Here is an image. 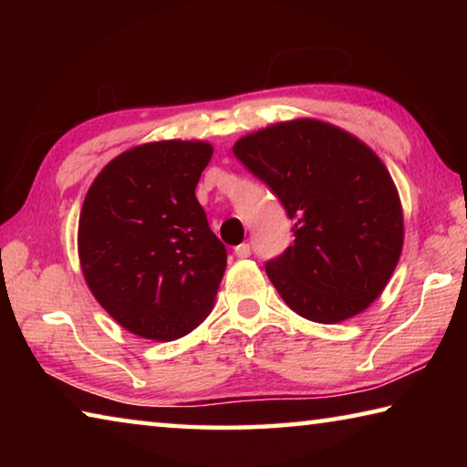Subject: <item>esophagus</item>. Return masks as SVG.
<instances>
[{"instance_id":"esophagus-1","label":"esophagus","mask_w":467,"mask_h":467,"mask_svg":"<svg viewBox=\"0 0 467 467\" xmlns=\"http://www.w3.org/2000/svg\"><path fill=\"white\" fill-rule=\"evenodd\" d=\"M234 255L236 257H249L251 255V244L243 243V244H239V247H234Z\"/></svg>"}]
</instances>
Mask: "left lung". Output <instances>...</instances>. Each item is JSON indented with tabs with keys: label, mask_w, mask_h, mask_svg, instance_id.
I'll return each mask as SVG.
<instances>
[{
	"label": "left lung",
	"mask_w": 467,
	"mask_h": 467,
	"mask_svg": "<svg viewBox=\"0 0 467 467\" xmlns=\"http://www.w3.org/2000/svg\"><path fill=\"white\" fill-rule=\"evenodd\" d=\"M295 223V243L265 264L292 311L337 323L365 311L398 265L404 216L385 164L334 125L275 123L233 148Z\"/></svg>",
	"instance_id": "obj_1"
}]
</instances>
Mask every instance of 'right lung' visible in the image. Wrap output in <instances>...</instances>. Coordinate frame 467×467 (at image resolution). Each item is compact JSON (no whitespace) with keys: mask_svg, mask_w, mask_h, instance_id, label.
<instances>
[{"mask_svg":"<svg viewBox=\"0 0 467 467\" xmlns=\"http://www.w3.org/2000/svg\"><path fill=\"white\" fill-rule=\"evenodd\" d=\"M205 141H152L110 161L82 205L78 253L102 309L131 334L183 337L208 317L226 270L195 187Z\"/></svg>","mask_w":467,"mask_h":467,"instance_id":"add662e5","label":"right lung"}]
</instances>
